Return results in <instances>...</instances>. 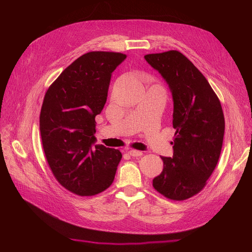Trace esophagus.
Wrapping results in <instances>:
<instances>
[{
  "label": "esophagus",
  "mask_w": 252,
  "mask_h": 252,
  "mask_svg": "<svg viewBox=\"0 0 252 252\" xmlns=\"http://www.w3.org/2000/svg\"><path fill=\"white\" fill-rule=\"evenodd\" d=\"M126 152H127L129 156H131V157H141L143 155L142 151L134 150V149H128Z\"/></svg>",
  "instance_id": "1"
}]
</instances>
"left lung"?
<instances>
[{
  "instance_id": "1",
  "label": "left lung",
  "mask_w": 252,
  "mask_h": 252,
  "mask_svg": "<svg viewBox=\"0 0 252 252\" xmlns=\"http://www.w3.org/2000/svg\"><path fill=\"white\" fill-rule=\"evenodd\" d=\"M144 58L161 73L173 98V156L161 157L163 171L152 186L167 199L184 201L202 191L219 162L225 131L223 109L208 81L180 51Z\"/></svg>"
}]
</instances>
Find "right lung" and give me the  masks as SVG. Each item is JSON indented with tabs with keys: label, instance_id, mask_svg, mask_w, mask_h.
Masks as SVG:
<instances>
[{
	"label": "right lung",
	"instance_id": "right-lung-1",
	"mask_svg": "<svg viewBox=\"0 0 252 252\" xmlns=\"http://www.w3.org/2000/svg\"><path fill=\"white\" fill-rule=\"evenodd\" d=\"M126 59L121 52L90 51L71 63L49 86L40 113L47 163L70 192L90 196L114 180L121 151L94 145L95 116L107 100L111 73Z\"/></svg>",
	"mask_w": 252,
	"mask_h": 252
}]
</instances>
